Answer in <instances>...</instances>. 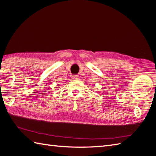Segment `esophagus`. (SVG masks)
<instances>
[{
  "label": "esophagus",
  "instance_id": "obj_1",
  "mask_svg": "<svg viewBox=\"0 0 156 156\" xmlns=\"http://www.w3.org/2000/svg\"><path fill=\"white\" fill-rule=\"evenodd\" d=\"M72 79H75V80H77L78 79V76L77 75H72Z\"/></svg>",
  "mask_w": 156,
  "mask_h": 156
}]
</instances>
